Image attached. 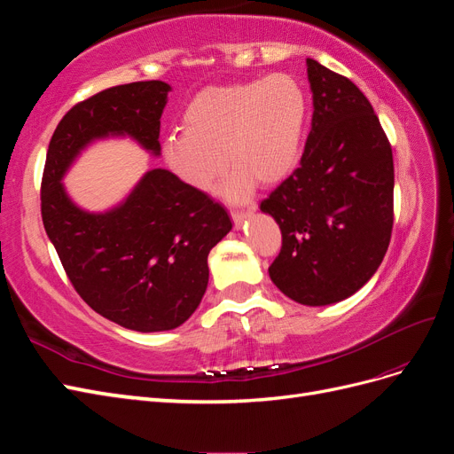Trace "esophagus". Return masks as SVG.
<instances>
[{
	"instance_id": "34e87169",
	"label": "esophagus",
	"mask_w": 454,
	"mask_h": 454,
	"mask_svg": "<svg viewBox=\"0 0 454 454\" xmlns=\"http://www.w3.org/2000/svg\"><path fill=\"white\" fill-rule=\"evenodd\" d=\"M248 215H250V208H235V210H231V217H232V222H235L237 227H240L244 219L248 217Z\"/></svg>"
}]
</instances>
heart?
<instances>
[{
  "label": "heart",
  "mask_w": 454,
  "mask_h": 454,
  "mask_svg": "<svg viewBox=\"0 0 454 454\" xmlns=\"http://www.w3.org/2000/svg\"><path fill=\"white\" fill-rule=\"evenodd\" d=\"M307 117V94L287 74L204 89L185 107L184 132L164 138L162 159L197 191H210L229 160L235 168L223 193L240 199L250 193L255 180L270 185L292 172Z\"/></svg>",
  "instance_id": "b5f03b06"
}]
</instances>
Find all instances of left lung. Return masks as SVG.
Here are the masks:
<instances>
[{"label": "left lung", "mask_w": 454, "mask_h": 454, "mask_svg": "<svg viewBox=\"0 0 454 454\" xmlns=\"http://www.w3.org/2000/svg\"><path fill=\"white\" fill-rule=\"evenodd\" d=\"M312 129L299 168L261 200L282 232L269 267L301 305H332L373 277L394 225V159L365 94L307 59Z\"/></svg>", "instance_id": "left-lung-1"}]
</instances>
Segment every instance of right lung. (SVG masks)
<instances>
[{"label":"right lung","mask_w":454,"mask_h":454,"mask_svg":"<svg viewBox=\"0 0 454 454\" xmlns=\"http://www.w3.org/2000/svg\"><path fill=\"white\" fill-rule=\"evenodd\" d=\"M162 81L106 89L75 104L54 130L41 180V217L85 303L134 332L182 325L208 286V254L231 231L229 214L168 170H149L127 200L89 214L67 199L62 176L79 151L106 136H130L159 155Z\"/></svg>","instance_id":"obj_1"}]
</instances>
